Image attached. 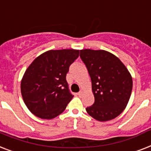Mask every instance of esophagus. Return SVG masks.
Returning <instances> with one entry per match:
<instances>
[{
	"instance_id": "34e87169",
	"label": "esophagus",
	"mask_w": 151,
	"mask_h": 151,
	"mask_svg": "<svg viewBox=\"0 0 151 151\" xmlns=\"http://www.w3.org/2000/svg\"><path fill=\"white\" fill-rule=\"evenodd\" d=\"M78 96H81L83 95V91H80V92L78 93Z\"/></svg>"
}]
</instances>
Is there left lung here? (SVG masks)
Segmentation results:
<instances>
[{
  "mask_svg": "<svg viewBox=\"0 0 151 151\" xmlns=\"http://www.w3.org/2000/svg\"><path fill=\"white\" fill-rule=\"evenodd\" d=\"M81 59L87 67L95 97L86 111L94 119L106 122L123 112L130 99L132 78L124 63L105 50H81Z\"/></svg>",
  "mask_w": 151,
  "mask_h": 151,
  "instance_id": "1",
  "label": "left lung"
}]
</instances>
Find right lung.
Listing matches in <instances>:
<instances>
[{
  "label": "right lung",
  "mask_w": 151,
  "mask_h": 151,
  "mask_svg": "<svg viewBox=\"0 0 151 151\" xmlns=\"http://www.w3.org/2000/svg\"><path fill=\"white\" fill-rule=\"evenodd\" d=\"M79 56V50H49L37 56L25 71L21 93L30 112L41 119H52L63 112L73 96L66 76Z\"/></svg>",
  "instance_id": "obj_1"
}]
</instances>
